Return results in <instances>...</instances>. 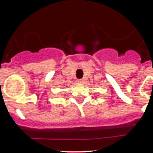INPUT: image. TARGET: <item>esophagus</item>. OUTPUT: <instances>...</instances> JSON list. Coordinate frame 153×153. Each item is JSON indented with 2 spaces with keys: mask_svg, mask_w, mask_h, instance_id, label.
Returning <instances> with one entry per match:
<instances>
[{
  "mask_svg": "<svg viewBox=\"0 0 153 153\" xmlns=\"http://www.w3.org/2000/svg\"><path fill=\"white\" fill-rule=\"evenodd\" d=\"M78 82L79 83H83V82H84V80H83V79H79Z\"/></svg>",
  "mask_w": 153,
  "mask_h": 153,
  "instance_id": "34e87169",
  "label": "esophagus"
}]
</instances>
